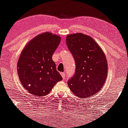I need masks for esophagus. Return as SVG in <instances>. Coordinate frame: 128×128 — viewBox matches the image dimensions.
<instances>
[{
  "label": "esophagus",
  "mask_w": 128,
  "mask_h": 128,
  "mask_svg": "<svg viewBox=\"0 0 128 128\" xmlns=\"http://www.w3.org/2000/svg\"><path fill=\"white\" fill-rule=\"evenodd\" d=\"M60 75H62V76L63 79L65 78L66 75H65V73H64V72H61V73H60Z\"/></svg>",
  "instance_id": "esophagus-1"
}]
</instances>
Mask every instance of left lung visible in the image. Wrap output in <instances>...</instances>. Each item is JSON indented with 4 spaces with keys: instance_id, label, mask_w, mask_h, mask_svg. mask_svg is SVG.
<instances>
[{
    "instance_id": "8db88e82",
    "label": "left lung",
    "mask_w": 128,
    "mask_h": 128,
    "mask_svg": "<svg viewBox=\"0 0 128 128\" xmlns=\"http://www.w3.org/2000/svg\"><path fill=\"white\" fill-rule=\"evenodd\" d=\"M66 44L76 66L75 74L68 82L70 90L80 98L95 95L107 76L108 65L103 51L91 37L82 33L68 35Z\"/></svg>"
}]
</instances>
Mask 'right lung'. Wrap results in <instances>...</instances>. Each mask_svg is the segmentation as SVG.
Wrapping results in <instances>:
<instances>
[{
	"label": "right lung",
	"mask_w": 128,
	"mask_h": 128,
	"mask_svg": "<svg viewBox=\"0 0 128 128\" xmlns=\"http://www.w3.org/2000/svg\"><path fill=\"white\" fill-rule=\"evenodd\" d=\"M60 42V36L45 32L30 40L21 52L17 64L19 78L34 96H45L62 79L52 60Z\"/></svg>",
	"instance_id": "right-lung-1"
}]
</instances>
